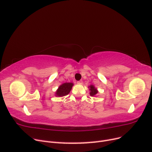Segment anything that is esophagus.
Instances as JSON below:
<instances>
[{"label": "esophagus", "instance_id": "1", "mask_svg": "<svg viewBox=\"0 0 152 152\" xmlns=\"http://www.w3.org/2000/svg\"><path fill=\"white\" fill-rule=\"evenodd\" d=\"M82 83H83V82H82V80H79V81H77V84H82Z\"/></svg>", "mask_w": 152, "mask_h": 152}]
</instances>
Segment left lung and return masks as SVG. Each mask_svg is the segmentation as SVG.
Listing matches in <instances>:
<instances>
[{
  "instance_id": "1",
  "label": "left lung",
  "mask_w": 152,
  "mask_h": 152,
  "mask_svg": "<svg viewBox=\"0 0 152 152\" xmlns=\"http://www.w3.org/2000/svg\"><path fill=\"white\" fill-rule=\"evenodd\" d=\"M89 90H90V95L91 96H96V94L98 93V90L96 89V88H95V87L93 85H91L89 87Z\"/></svg>"
}]
</instances>
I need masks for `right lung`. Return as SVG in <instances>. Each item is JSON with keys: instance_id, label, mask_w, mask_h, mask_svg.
<instances>
[{"instance_id": "add662e5", "label": "right lung", "mask_w": 152, "mask_h": 152, "mask_svg": "<svg viewBox=\"0 0 152 152\" xmlns=\"http://www.w3.org/2000/svg\"><path fill=\"white\" fill-rule=\"evenodd\" d=\"M73 84L72 82H66L63 83L61 86H59L58 89L56 92V96L58 97H62V96H66L70 93Z\"/></svg>"}]
</instances>
